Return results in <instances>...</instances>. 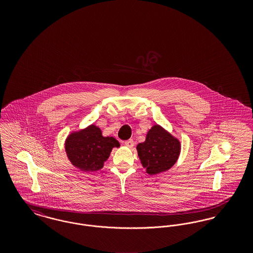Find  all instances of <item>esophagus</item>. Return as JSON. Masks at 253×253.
I'll return each instance as SVG.
<instances>
[{
    "instance_id": "esophagus-1",
    "label": "esophagus",
    "mask_w": 253,
    "mask_h": 253,
    "mask_svg": "<svg viewBox=\"0 0 253 253\" xmlns=\"http://www.w3.org/2000/svg\"><path fill=\"white\" fill-rule=\"evenodd\" d=\"M124 144H125V146L129 147V148H132V146H133V140L132 139H128V140H126L124 142Z\"/></svg>"
}]
</instances>
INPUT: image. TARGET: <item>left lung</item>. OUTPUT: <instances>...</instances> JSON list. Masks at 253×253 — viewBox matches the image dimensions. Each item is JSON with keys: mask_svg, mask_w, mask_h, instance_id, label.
Returning <instances> with one entry per match:
<instances>
[{"mask_svg": "<svg viewBox=\"0 0 253 253\" xmlns=\"http://www.w3.org/2000/svg\"><path fill=\"white\" fill-rule=\"evenodd\" d=\"M137 154L146 172L155 175L171 168L180 154L179 140L159 125H154L144 142L136 146Z\"/></svg>", "mask_w": 253, "mask_h": 253, "instance_id": "8db88e82", "label": "left lung"}]
</instances>
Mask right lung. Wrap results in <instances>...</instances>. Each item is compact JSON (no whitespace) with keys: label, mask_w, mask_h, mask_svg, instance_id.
Returning <instances> with one entry per match:
<instances>
[{"label":"right lung","mask_w":253,"mask_h":253,"mask_svg":"<svg viewBox=\"0 0 253 253\" xmlns=\"http://www.w3.org/2000/svg\"><path fill=\"white\" fill-rule=\"evenodd\" d=\"M121 146L112 136H103L92 124L84 130L71 132L65 140V151L75 167L84 171H96L103 167L112 149Z\"/></svg>","instance_id":"right-lung-1"}]
</instances>
